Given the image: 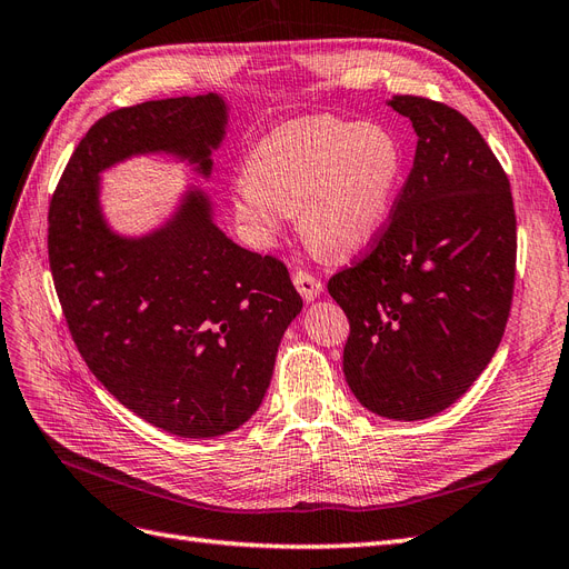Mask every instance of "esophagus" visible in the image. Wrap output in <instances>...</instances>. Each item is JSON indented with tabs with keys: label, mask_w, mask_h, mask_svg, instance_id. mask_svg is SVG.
Segmentation results:
<instances>
[{
	"label": "esophagus",
	"mask_w": 569,
	"mask_h": 569,
	"mask_svg": "<svg viewBox=\"0 0 569 569\" xmlns=\"http://www.w3.org/2000/svg\"><path fill=\"white\" fill-rule=\"evenodd\" d=\"M291 280H295V287L299 289V295H301L306 301H313V299L320 297L322 282L316 278V274L306 272V270H297L295 278H291Z\"/></svg>",
	"instance_id": "obj_1"
}]
</instances>
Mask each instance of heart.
I'll use <instances>...</instances> for the list:
<instances>
[{
	"mask_svg": "<svg viewBox=\"0 0 569 569\" xmlns=\"http://www.w3.org/2000/svg\"><path fill=\"white\" fill-rule=\"evenodd\" d=\"M401 170V144L382 126L335 116L291 120L249 151L247 176L230 187L232 213L261 247L297 216L313 249L353 256L387 226Z\"/></svg>",
	"mask_w": 569,
	"mask_h": 569,
	"instance_id": "heart-1",
	"label": "heart"
}]
</instances>
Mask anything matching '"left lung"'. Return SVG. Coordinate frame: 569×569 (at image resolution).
<instances>
[{"label": "left lung", "instance_id": "1", "mask_svg": "<svg viewBox=\"0 0 569 569\" xmlns=\"http://www.w3.org/2000/svg\"><path fill=\"white\" fill-rule=\"evenodd\" d=\"M389 107L418 132L416 161L370 251L327 291L351 325L356 399L410 422L456 403L501 343L518 226L506 170L468 118L412 94Z\"/></svg>", "mask_w": 569, "mask_h": 569}]
</instances>
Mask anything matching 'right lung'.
I'll use <instances>...</instances> for the list:
<instances>
[{
  "label": "right lung",
  "instance_id": "obj_1",
  "mask_svg": "<svg viewBox=\"0 0 569 569\" xmlns=\"http://www.w3.org/2000/svg\"><path fill=\"white\" fill-rule=\"evenodd\" d=\"M226 123L213 92L107 113L76 147L47 216L51 278L84 363L134 416L187 439L232 432L253 416L303 301L282 261L226 237L201 189L159 230L116 234L99 173L163 151L209 178Z\"/></svg>",
  "mask_w": 569,
  "mask_h": 569
}]
</instances>
